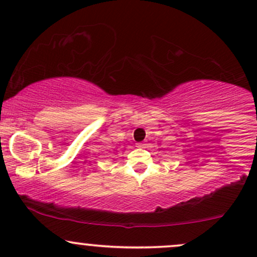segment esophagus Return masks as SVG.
Here are the masks:
<instances>
[{
  "label": "esophagus",
  "mask_w": 257,
  "mask_h": 257,
  "mask_svg": "<svg viewBox=\"0 0 257 257\" xmlns=\"http://www.w3.org/2000/svg\"><path fill=\"white\" fill-rule=\"evenodd\" d=\"M139 146H140V147H143V146H144V144H140V145H139Z\"/></svg>",
  "instance_id": "obj_1"
}]
</instances>
